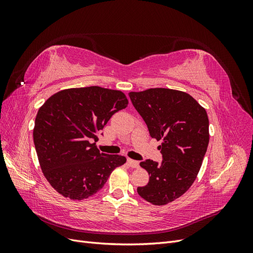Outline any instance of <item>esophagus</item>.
I'll list each match as a JSON object with an SVG mask.
<instances>
[{"mask_svg": "<svg viewBox=\"0 0 253 253\" xmlns=\"http://www.w3.org/2000/svg\"><path fill=\"white\" fill-rule=\"evenodd\" d=\"M127 165L131 167V168H134V169H137V168H139V163L137 162V160H133V159H127Z\"/></svg>", "mask_w": 253, "mask_h": 253, "instance_id": "1", "label": "esophagus"}]
</instances>
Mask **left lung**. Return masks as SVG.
<instances>
[{
    "instance_id": "8db88e82",
    "label": "left lung",
    "mask_w": 253,
    "mask_h": 253,
    "mask_svg": "<svg viewBox=\"0 0 253 253\" xmlns=\"http://www.w3.org/2000/svg\"><path fill=\"white\" fill-rule=\"evenodd\" d=\"M128 96L152 138L162 140L163 162L140 163L150 179L137 192L153 205H167L186 193L200 172L209 143L208 115L185 91L159 87Z\"/></svg>"
}]
</instances>
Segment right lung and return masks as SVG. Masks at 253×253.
I'll use <instances>...</instances> for the list:
<instances>
[{
  "label": "right lung",
  "mask_w": 253,
  "mask_h": 253,
  "mask_svg": "<svg viewBox=\"0 0 253 253\" xmlns=\"http://www.w3.org/2000/svg\"><path fill=\"white\" fill-rule=\"evenodd\" d=\"M127 103L122 91L100 86L63 89L44 102L36 117L34 142L45 178L58 193L85 200L126 162L125 156L101 153L92 141Z\"/></svg>",
  "instance_id": "obj_1"
}]
</instances>
